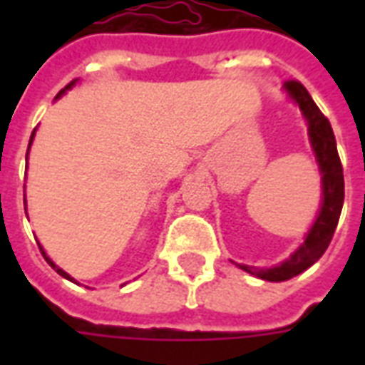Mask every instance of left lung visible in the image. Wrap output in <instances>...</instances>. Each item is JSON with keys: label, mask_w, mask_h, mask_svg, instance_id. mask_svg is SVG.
I'll return each mask as SVG.
<instances>
[{"label": "left lung", "mask_w": 365, "mask_h": 365, "mask_svg": "<svg viewBox=\"0 0 365 365\" xmlns=\"http://www.w3.org/2000/svg\"><path fill=\"white\" fill-rule=\"evenodd\" d=\"M283 88L297 101L299 109L303 111L307 123H309V136H311V144H313V150L317 154V162L321 166L322 174V207L317 221L307 235L305 242L289 260H285L275 268L266 269L237 264L240 266V269H245L260 279H266V282H285V279H291L301 272H305L307 268H311L329 248L330 240L334 237V230H336L338 219H340L342 203H344L342 162L338 156L336 140H334V133H332L329 119L317 107L313 97L309 96L303 83L297 80H287L283 83Z\"/></svg>", "instance_id": "8db88e82"}]
</instances>
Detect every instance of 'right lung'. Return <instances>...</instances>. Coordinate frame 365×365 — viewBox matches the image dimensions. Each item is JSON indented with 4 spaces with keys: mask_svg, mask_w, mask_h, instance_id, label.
<instances>
[{
    "mask_svg": "<svg viewBox=\"0 0 365 365\" xmlns=\"http://www.w3.org/2000/svg\"><path fill=\"white\" fill-rule=\"evenodd\" d=\"M72 86H74V82H70V83H68V86H66V88H64V90H60V91H58V96H56V97H60V96H62V93H64V91H66V90H70V88H72ZM33 136H35V130H33V135H31V140H33ZM31 140H29V146H31ZM27 154H29V148H27ZM41 252H43L44 260L48 262V264H51L52 268L56 269V272H58V274L62 275V277H66V279H70V282H72V277H70V275H68L66 272H64V269H60L58 266H56V264H54V262H52L51 258H48V256H46V254H44V250H43V248H41Z\"/></svg>",
    "mask_w": 365,
    "mask_h": 365,
    "instance_id": "obj_1",
    "label": "right lung"
}]
</instances>
